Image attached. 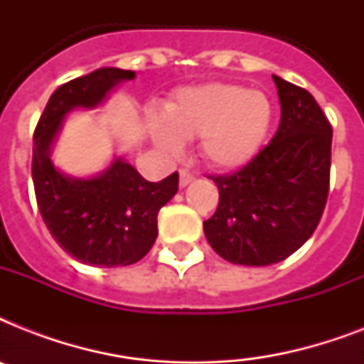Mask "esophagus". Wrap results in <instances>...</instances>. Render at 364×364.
Returning <instances> with one entry per match:
<instances>
[{"label": "esophagus", "instance_id": "esophagus-1", "mask_svg": "<svg viewBox=\"0 0 364 364\" xmlns=\"http://www.w3.org/2000/svg\"><path fill=\"white\" fill-rule=\"evenodd\" d=\"M193 173L187 170H179V187H187V185H191L193 183Z\"/></svg>", "mask_w": 364, "mask_h": 364}]
</instances>
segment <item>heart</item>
<instances>
[{"label": "heart", "mask_w": 364, "mask_h": 364, "mask_svg": "<svg viewBox=\"0 0 364 364\" xmlns=\"http://www.w3.org/2000/svg\"><path fill=\"white\" fill-rule=\"evenodd\" d=\"M272 122L274 105L264 92L213 82L179 90L164 117L149 115V130L168 156L179 154L181 139L198 137V153L208 164L236 170L259 154Z\"/></svg>", "instance_id": "obj_1"}]
</instances>
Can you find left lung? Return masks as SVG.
I'll list each match as a JSON object with an SVG mask.
<instances>
[{"label": "left lung", "instance_id": "8db88e82", "mask_svg": "<svg viewBox=\"0 0 364 364\" xmlns=\"http://www.w3.org/2000/svg\"><path fill=\"white\" fill-rule=\"evenodd\" d=\"M272 79L282 105L276 136L240 171L213 177L219 205L204 234L232 264L285 260L314 234L327 204L333 128L308 90Z\"/></svg>", "mask_w": 364, "mask_h": 364}]
</instances>
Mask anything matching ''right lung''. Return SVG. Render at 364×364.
Returning <instances> with one entry per match:
<instances>
[{"label":"right lung","mask_w":364,"mask_h":364,"mask_svg":"<svg viewBox=\"0 0 364 364\" xmlns=\"http://www.w3.org/2000/svg\"><path fill=\"white\" fill-rule=\"evenodd\" d=\"M136 71L100 68L54 90L33 134L31 177L41 217L60 247L85 264L128 266L153 247L156 215L177 193L179 176L159 183L143 179L122 156L104 171L75 177L56 168L53 147L73 109H96Z\"/></svg>","instance_id":"add662e5"}]
</instances>
